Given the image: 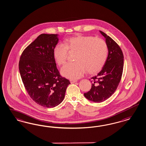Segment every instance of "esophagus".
I'll return each mask as SVG.
<instances>
[{
    "label": "esophagus",
    "instance_id": "34e87169",
    "mask_svg": "<svg viewBox=\"0 0 146 146\" xmlns=\"http://www.w3.org/2000/svg\"><path fill=\"white\" fill-rule=\"evenodd\" d=\"M77 82V80H70V82H71V84H74L75 82Z\"/></svg>",
    "mask_w": 146,
    "mask_h": 146
}]
</instances>
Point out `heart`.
Returning <instances> with one entry per match:
<instances>
[{
	"mask_svg": "<svg viewBox=\"0 0 146 146\" xmlns=\"http://www.w3.org/2000/svg\"><path fill=\"white\" fill-rule=\"evenodd\" d=\"M68 51L76 52L75 62L67 63L61 69L62 75L68 79H78L86 71L95 74L101 71L106 62L108 49L106 42L92 36L76 35L65 41V45L58 44L54 47L53 57L58 65L66 61Z\"/></svg>",
	"mask_w": 146,
	"mask_h": 146,
	"instance_id": "heart-1",
	"label": "heart"
}]
</instances>
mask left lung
Wrapping results in <instances>:
<instances>
[{
	"mask_svg": "<svg viewBox=\"0 0 146 146\" xmlns=\"http://www.w3.org/2000/svg\"><path fill=\"white\" fill-rule=\"evenodd\" d=\"M106 39L108 55L102 70L92 79V88L84 97L89 101L100 103L114 93L119 84L124 67V56L119 46L106 33L100 31Z\"/></svg>",
	"mask_w": 146,
	"mask_h": 146,
	"instance_id": "1",
	"label": "left lung"
}]
</instances>
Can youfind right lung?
Returning <instances> with one entry per match:
<instances>
[{
    "label": "right lung",
    "instance_id": "obj_1",
    "mask_svg": "<svg viewBox=\"0 0 146 146\" xmlns=\"http://www.w3.org/2000/svg\"><path fill=\"white\" fill-rule=\"evenodd\" d=\"M58 34H42L29 44L20 57L19 68L23 84L33 101L51 108L63 101L68 80L62 78L53 57Z\"/></svg>",
    "mask_w": 146,
    "mask_h": 146
}]
</instances>
